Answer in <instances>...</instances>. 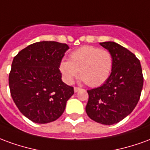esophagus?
<instances>
[{
	"mask_svg": "<svg viewBox=\"0 0 150 150\" xmlns=\"http://www.w3.org/2000/svg\"><path fill=\"white\" fill-rule=\"evenodd\" d=\"M79 91H80V88H77V87H75V88H74V91H75V92H78Z\"/></svg>",
	"mask_w": 150,
	"mask_h": 150,
	"instance_id": "1",
	"label": "esophagus"
}]
</instances>
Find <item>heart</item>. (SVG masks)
<instances>
[{
    "label": "heart",
    "mask_w": 150,
    "mask_h": 150,
    "mask_svg": "<svg viewBox=\"0 0 150 150\" xmlns=\"http://www.w3.org/2000/svg\"><path fill=\"white\" fill-rule=\"evenodd\" d=\"M113 67L112 56L106 50L85 46L75 50L69 60H62L59 69L67 83H71L79 75L88 86L96 88L109 78Z\"/></svg>",
    "instance_id": "obj_1"
}]
</instances>
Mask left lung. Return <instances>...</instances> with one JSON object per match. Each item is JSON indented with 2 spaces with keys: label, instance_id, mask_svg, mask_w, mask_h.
<instances>
[{
  "label": "left lung",
  "instance_id": "left-lung-1",
  "mask_svg": "<svg viewBox=\"0 0 150 150\" xmlns=\"http://www.w3.org/2000/svg\"><path fill=\"white\" fill-rule=\"evenodd\" d=\"M100 45L112 56V71L102 86L88 91L86 112L96 122L110 125L122 120L135 108L144 79L141 62L134 54L114 42Z\"/></svg>",
  "mask_w": 150,
  "mask_h": 150
}]
</instances>
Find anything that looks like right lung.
<instances>
[{"instance_id": "right-lung-1", "label": "right lung", "mask_w": 150, "mask_h": 150, "mask_svg": "<svg viewBox=\"0 0 150 150\" xmlns=\"http://www.w3.org/2000/svg\"><path fill=\"white\" fill-rule=\"evenodd\" d=\"M69 46L43 41L21 50L13 60L8 76L10 93L18 109L37 124L62 116L74 88L63 83L59 65Z\"/></svg>"}]
</instances>
